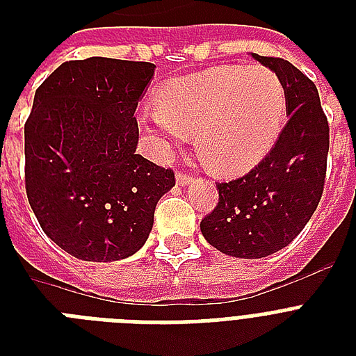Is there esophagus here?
<instances>
[{
    "label": "esophagus",
    "instance_id": "obj_1",
    "mask_svg": "<svg viewBox=\"0 0 356 356\" xmlns=\"http://www.w3.org/2000/svg\"><path fill=\"white\" fill-rule=\"evenodd\" d=\"M192 181H194V177H192V175H188V173H183V172L177 173V184H179V186H186V184H190Z\"/></svg>",
    "mask_w": 356,
    "mask_h": 356
}]
</instances>
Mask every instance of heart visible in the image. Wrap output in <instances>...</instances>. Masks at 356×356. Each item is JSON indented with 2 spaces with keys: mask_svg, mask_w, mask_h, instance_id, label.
Segmentation results:
<instances>
[{
  "mask_svg": "<svg viewBox=\"0 0 356 356\" xmlns=\"http://www.w3.org/2000/svg\"><path fill=\"white\" fill-rule=\"evenodd\" d=\"M159 107L140 111L138 123L161 149L194 134L197 155L216 173L254 166L281 133L286 86L268 66H218L168 81Z\"/></svg>",
  "mask_w": 356,
  "mask_h": 356,
  "instance_id": "1",
  "label": "heart"
}]
</instances>
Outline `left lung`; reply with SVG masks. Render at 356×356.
I'll list each match as a JSON object with an SVG mask.
<instances>
[{
    "mask_svg": "<svg viewBox=\"0 0 356 356\" xmlns=\"http://www.w3.org/2000/svg\"><path fill=\"white\" fill-rule=\"evenodd\" d=\"M251 57L286 86L288 123L259 166L216 184L220 201L201 220L207 242L236 259L277 253L303 231L323 194L329 153V123L314 83L284 58Z\"/></svg>",
    "mask_w": 356,
    "mask_h": 356,
    "instance_id": "1",
    "label": "left lung"
}]
</instances>
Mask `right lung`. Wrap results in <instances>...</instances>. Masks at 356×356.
Wrapping results in <instances>:
<instances>
[{
    "label": "right lung",
    "mask_w": 356,
    "mask_h": 356,
    "mask_svg": "<svg viewBox=\"0 0 356 356\" xmlns=\"http://www.w3.org/2000/svg\"><path fill=\"white\" fill-rule=\"evenodd\" d=\"M155 64H60L25 122V190L42 231L75 259L113 262L145 243L173 170L136 153V105Z\"/></svg>",
    "instance_id": "1"
}]
</instances>
